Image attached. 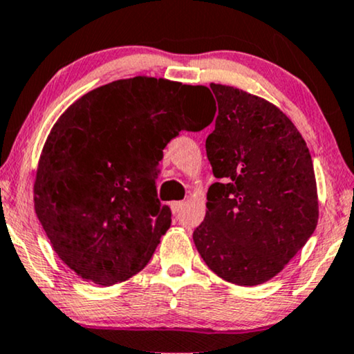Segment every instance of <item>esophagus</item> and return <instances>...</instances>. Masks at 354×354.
<instances>
[{
  "mask_svg": "<svg viewBox=\"0 0 354 354\" xmlns=\"http://www.w3.org/2000/svg\"><path fill=\"white\" fill-rule=\"evenodd\" d=\"M170 207H171V212L175 213V215H178V213L183 210L184 202H171V203H170Z\"/></svg>",
  "mask_w": 354,
  "mask_h": 354,
  "instance_id": "1",
  "label": "esophagus"
}]
</instances>
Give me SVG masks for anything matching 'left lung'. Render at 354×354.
Returning a JSON list of instances; mask_svg holds the SVG:
<instances>
[{
  "label": "left lung",
  "mask_w": 354,
  "mask_h": 354,
  "mask_svg": "<svg viewBox=\"0 0 354 354\" xmlns=\"http://www.w3.org/2000/svg\"><path fill=\"white\" fill-rule=\"evenodd\" d=\"M218 102L205 149L221 183L192 234L216 276L258 286L279 274L315 232L319 218L315 168L290 118L266 99L210 83Z\"/></svg>",
  "instance_id": "obj_1"
}]
</instances>
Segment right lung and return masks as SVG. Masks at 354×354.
Masks as SVG:
<instances>
[{"label":"right lung","instance_id":"obj_1","mask_svg":"<svg viewBox=\"0 0 354 354\" xmlns=\"http://www.w3.org/2000/svg\"><path fill=\"white\" fill-rule=\"evenodd\" d=\"M207 86L134 77L99 86L59 117L33 184L35 212L54 252L84 281L138 274L171 225L157 198L163 149L201 131Z\"/></svg>","mask_w":354,"mask_h":354}]
</instances>
